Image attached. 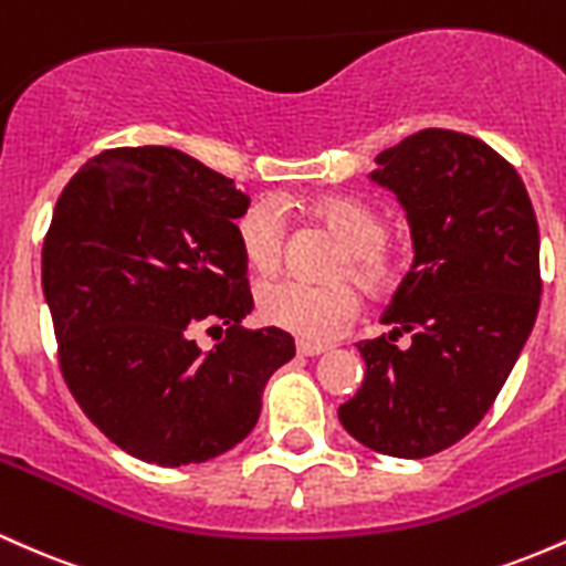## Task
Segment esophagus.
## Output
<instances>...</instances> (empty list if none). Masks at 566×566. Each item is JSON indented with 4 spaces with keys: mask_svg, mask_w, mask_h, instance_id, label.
I'll return each instance as SVG.
<instances>
[{
    "mask_svg": "<svg viewBox=\"0 0 566 566\" xmlns=\"http://www.w3.org/2000/svg\"><path fill=\"white\" fill-rule=\"evenodd\" d=\"M324 350H327V346H316V343H305V340L297 343V354L301 356H319Z\"/></svg>",
    "mask_w": 566,
    "mask_h": 566,
    "instance_id": "1",
    "label": "esophagus"
}]
</instances>
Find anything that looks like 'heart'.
Listing matches in <instances>:
<instances>
[{
    "label": "heart",
    "instance_id": "obj_1",
    "mask_svg": "<svg viewBox=\"0 0 566 566\" xmlns=\"http://www.w3.org/2000/svg\"><path fill=\"white\" fill-rule=\"evenodd\" d=\"M311 218L343 242L333 276H350L373 295H388L405 279V258L386 242L388 223L365 201L348 197H316L308 201ZM237 239L247 269L271 276L284 263V218L274 201H255L237 220ZM263 322L297 335L301 340H333L359 314V292L350 282L305 284L274 282L258 292Z\"/></svg>",
    "mask_w": 566,
    "mask_h": 566
}]
</instances>
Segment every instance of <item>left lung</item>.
<instances>
[{
  "label": "left lung",
  "mask_w": 566,
  "mask_h": 566,
  "mask_svg": "<svg viewBox=\"0 0 566 566\" xmlns=\"http://www.w3.org/2000/svg\"><path fill=\"white\" fill-rule=\"evenodd\" d=\"M407 212L412 269L356 343L365 382L337 418L391 458H428L484 418L541 308V233L527 188L495 148L431 127L378 154L369 172ZM409 332L413 343L395 340Z\"/></svg>",
  "instance_id": "left-lung-1"
}]
</instances>
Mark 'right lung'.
Listing matches in <instances>:
<instances>
[{
  "label": "right lung",
  "mask_w": 566,
  "mask_h": 566,
  "mask_svg": "<svg viewBox=\"0 0 566 566\" xmlns=\"http://www.w3.org/2000/svg\"><path fill=\"white\" fill-rule=\"evenodd\" d=\"M250 197L170 146L112 148L57 199L42 290L61 369L93 423L133 458L178 469L237 447L295 356L252 311L237 223ZM227 327L212 352L192 333Z\"/></svg>",
  "instance_id": "obj_1"
}]
</instances>
